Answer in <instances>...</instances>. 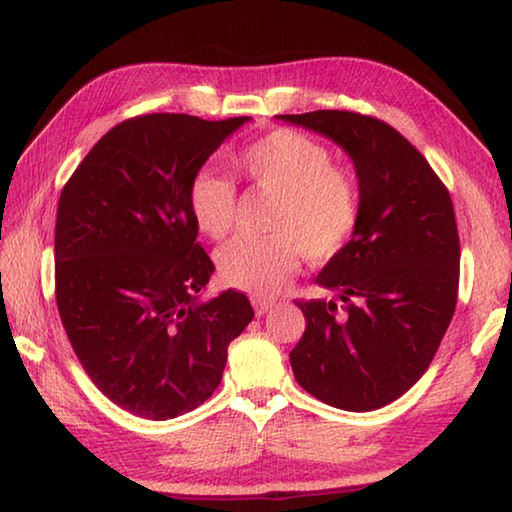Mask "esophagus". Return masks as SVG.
<instances>
[{
    "label": "esophagus",
    "mask_w": 512,
    "mask_h": 512,
    "mask_svg": "<svg viewBox=\"0 0 512 512\" xmlns=\"http://www.w3.org/2000/svg\"><path fill=\"white\" fill-rule=\"evenodd\" d=\"M250 302H253V307H255V314H257V316H264L266 311L275 305V300H271V298H262V296H253V298H250Z\"/></svg>",
    "instance_id": "34e87169"
}]
</instances>
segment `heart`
Segmentation results:
<instances>
[{
    "mask_svg": "<svg viewBox=\"0 0 512 512\" xmlns=\"http://www.w3.org/2000/svg\"><path fill=\"white\" fill-rule=\"evenodd\" d=\"M235 169L259 192L277 196L271 239H237L219 253V273L232 289L271 296L296 275L300 259L327 262L350 244L361 219L357 178L334 164L325 144L277 128L232 158ZM187 205L196 228L223 239L235 225L237 189L212 169L194 173Z\"/></svg>",
    "mask_w": 512,
    "mask_h": 512,
    "instance_id": "obj_1",
    "label": "heart"
}]
</instances>
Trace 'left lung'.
<instances>
[{
	"label": "left lung",
	"instance_id": "8db88e82",
	"mask_svg": "<svg viewBox=\"0 0 512 512\" xmlns=\"http://www.w3.org/2000/svg\"><path fill=\"white\" fill-rule=\"evenodd\" d=\"M277 119L339 144L361 189L357 232L316 277L339 300H296L307 327L289 354L293 375L336 409H381L424 375L452 323L461 262L452 196L377 117L314 110Z\"/></svg>",
	"mask_w": 512,
	"mask_h": 512
}]
</instances>
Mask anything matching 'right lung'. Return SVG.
Listing matches in <instances>:
<instances>
[{
	"instance_id": "right-lung-1",
	"label": "right lung",
	"mask_w": 512,
	"mask_h": 512,
	"mask_svg": "<svg viewBox=\"0 0 512 512\" xmlns=\"http://www.w3.org/2000/svg\"><path fill=\"white\" fill-rule=\"evenodd\" d=\"M248 119H126L60 192V320L94 386L140 418L169 420L201 406L221 384L230 341L255 316L232 289L198 302L214 264L187 205L189 180Z\"/></svg>"
}]
</instances>
